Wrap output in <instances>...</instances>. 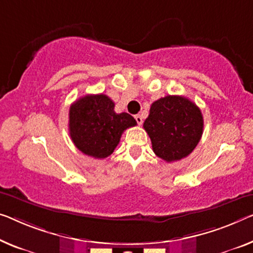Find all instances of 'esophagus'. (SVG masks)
<instances>
[{"label": "esophagus", "instance_id": "34e87169", "mask_svg": "<svg viewBox=\"0 0 253 253\" xmlns=\"http://www.w3.org/2000/svg\"><path fill=\"white\" fill-rule=\"evenodd\" d=\"M135 120H136V123L138 124V125H142V124H143V118H142L141 115L135 116Z\"/></svg>", "mask_w": 253, "mask_h": 253}]
</instances>
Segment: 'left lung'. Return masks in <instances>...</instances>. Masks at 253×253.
I'll use <instances>...</instances> for the list:
<instances>
[{
	"instance_id": "8db88e82",
	"label": "left lung",
	"mask_w": 253,
	"mask_h": 253,
	"mask_svg": "<svg viewBox=\"0 0 253 253\" xmlns=\"http://www.w3.org/2000/svg\"><path fill=\"white\" fill-rule=\"evenodd\" d=\"M143 127L149 134L153 152L172 163L187 157L203 133L199 107L185 96L167 95L151 104Z\"/></svg>"
}]
</instances>
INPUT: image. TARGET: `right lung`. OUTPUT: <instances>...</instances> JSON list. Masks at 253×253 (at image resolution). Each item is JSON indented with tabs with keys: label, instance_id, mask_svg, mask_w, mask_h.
<instances>
[{
	"label": "right lung",
	"instance_id": "obj_1",
	"mask_svg": "<svg viewBox=\"0 0 253 253\" xmlns=\"http://www.w3.org/2000/svg\"><path fill=\"white\" fill-rule=\"evenodd\" d=\"M114 109V101L104 94H88L70 105V137L86 156L95 159L109 157L124 130L137 124L127 112L117 114Z\"/></svg>",
	"mask_w": 253,
	"mask_h": 253
}]
</instances>
